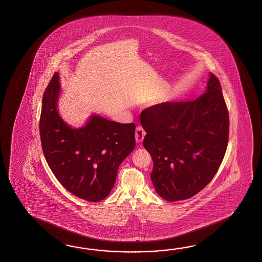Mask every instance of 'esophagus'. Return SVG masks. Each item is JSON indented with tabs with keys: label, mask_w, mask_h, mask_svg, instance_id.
<instances>
[{
	"label": "esophagus",
	"mask_w": 262,
	"mask_h": 262,
	"mask_svg": "<svg viewBox=\"0 0 262 262\" xmlns=\"http://www.w3.org/2000/svg\"><path fill=\"white\" fill-rule=\"evenodd\" d=\"M145 135H146V132H145L144 129L142 128L141 126H138V127L136 128V131H135L136 141H137L138 143H140V142L144 139Z\"/></svg>",
	"instance_id": "1"
}]
</instances>
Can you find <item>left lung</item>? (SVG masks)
<instances>
[{"label":"left lung","instance_id":"left-lung-1","mask_svg":"<svg viewBox=\"0 0 262 262\" xmlns=\"http://www.w3.org/2000/svg\"><path fill=\"white\" fill-rule=\"evenodd\" d=\"M139 118L158 195L167 201H184L212 181L226 154L229 132L228 107L213 74L205 94L195 100L157 104L145 108Z\"/></svg>","mask_w":262,"mask_h":262}]
</instances>
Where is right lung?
<instances>
[{
	"label": "right lung",
	"mask_w": 262,
	"mask_h": 262,
	"mask_svg": "<svg viewBox=\"0 0 262 262\" xmlns=\"http://www.w3.org/2000/svg\"><path fill=\"white\" fill-rule=\"evenodd\" d=\"M61 92L56 72L45 91L39 131L45 158L61 185L87 201L106 199L121 163L135 149V123H121L92 115L80 128H72L59 115Z\"/></svg>",
	"instance_id": "obj_1"
}]
</instances>
